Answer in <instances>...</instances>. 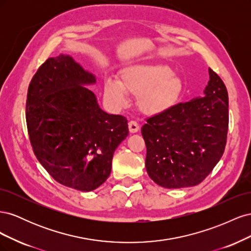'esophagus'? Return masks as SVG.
Wrapping results in <instances>:
<instances>
[{
	"mask_svg": "<svg viewBox=\"0 0 251 251\" xmlns=\"http://www.w3.org/2000/svg\"><path fill=\"white\" fill-rule=\"evenodd\" d=\"M128 130L131 133H137L139 131V124L136 120L128 121Z\"/></svg>",
	"mask_w": 251,
	"mask_h": 251,
	"instance_id": "34e87169",
	"label": "esophagus"
}]
</instances>
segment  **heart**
Listing matches in <instances>:
<instances>
[{"instance_id":"heart-1","label":"heart","mask_w":251,"mask_h":251,"mask_svg":"<svg viewBox=\"0 0 251 251\" xmlns=\"http://www.w3.org/2000/svg\"><path fill=\"white\" fill-rule=\"evenodd\" d=\"M184 91V85L169 66L135 65L120 74V81H104V94L116 105H124L126 94L139 95V107L148 114H158L176 104Z\"/></svg>"}]
</instances>
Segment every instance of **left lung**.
<instances>
[{
	"label": "left lung",
	"mask_w": 251,
	"mask_h": 251,
	"mask_svg": "<svg viewBox=\"0 0 251 251\" xmlns=\"http://www.w3.org/2000/svg\"><path fill=\"white\" fill-rule=\"evenodd\" d=\"M205 96L147 118L141 134L150 178L165 188L195 186L221 159L228 132V93L209 69Z\"/></svg>",
	"instance_id": "left-lung-1"
}]
</instances>
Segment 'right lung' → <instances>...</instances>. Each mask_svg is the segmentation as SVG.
<instances>
[{
    "label": "right lung",
    "mask_w": 251,
    "mask_h": 251,
    "mask_svg": "<svg viewBox=\"0 0 251 251\" xmlns=\"http://www.w3.org/2000/svg\"><path fill=\"white\" fill-rule=\"evenodd\" d=\"M69 55L50 57L28 88L26 123L34 155L65 186L90 192L108 179L113 154L128 135L127 120L98 107L94 83Z\"/></svg>",
    "instance_id": "1"
}]
</instances>
